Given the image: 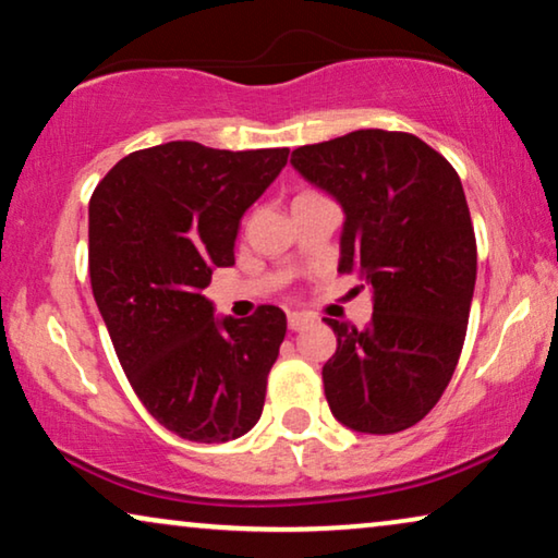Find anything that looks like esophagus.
I'll return each mask as SVG.
<instances>
[{
  "mask_svg": "<svg viewBox=\"0 0 558 558\" xmlns=\"http://www.w3.org/2000/svg\"><path fill=\"white\" fill-rule=\"evenodd\" d=\"M314 322H316V316L314 314H303V311H291V314H288V326H291L293 331L306 329V326L314 324Z\"/></svg>",
  "mask_w": 558,
  "mask_h": 558,
  "instance_id": "1",
  "label": "esophagus"
}]
</instances>
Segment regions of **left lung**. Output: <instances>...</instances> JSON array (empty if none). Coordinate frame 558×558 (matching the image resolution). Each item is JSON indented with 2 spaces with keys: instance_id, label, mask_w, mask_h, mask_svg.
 I'll return each instance as SVG.
<instances>
[{
  "instance_id": "obj_1",
  "label": "left lung",
  "mask_w": 558,
  "mask_h": 558,
  "mask_svg": "<svg viewBox=\"0 0 558 558\" xmlns=\"http://www.w3.org/2000/svg\"><path fill=\"white\" fill-rule=\"evenodd\" d=\"M291 166L344 211L339 272L373 291L365 329L324 318L337 352L324 365L333 418L398 434L439 403L462 354L477 242L449 160L408 132L356 130L303 145Z\"/></svg>"
}]
</instances>
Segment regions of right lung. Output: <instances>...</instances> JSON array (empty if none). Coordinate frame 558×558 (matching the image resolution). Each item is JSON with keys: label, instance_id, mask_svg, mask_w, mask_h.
Wrapping results in <instances>:
<instances>
[{"label": "right lung", "instance_id": "obj_1", "mask_svg": "<svg viewBox=\"0 0 558 558\" xmlns=\"http://www.w3.org/2000/svg\"><path fill=\"white\" fill-rule=\"evenodd\" d=\"M288 162V147L214 150L191 140L130 153L88 204V272L137 398L181 439H240L263 415L286 314L214 316L202 293L234 265L240 219Z\"/></svg>", "mask_w": 558, "mask_h": 558}]
</instances>
